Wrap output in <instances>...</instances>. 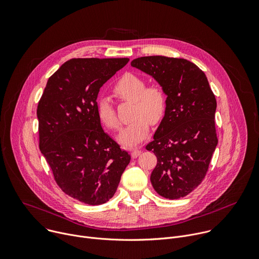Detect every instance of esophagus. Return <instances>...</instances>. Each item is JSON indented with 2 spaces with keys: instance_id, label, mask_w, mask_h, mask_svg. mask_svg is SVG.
Here are the masks:
<instances>
[{
  "instance_id": "obj_1",
  "label": "esophagus",
  "mask_w": 259,
  "mask_h": 259,
  "mask_svg": "<svg viewBox=\"0 0 259 259\" xmlns=\"http://www.w3.org/2000/svg\"><path fill=\"white\" fill-rule=\"evenodd\" d=\"M140 154H141V150H138V149H135L131 152V155H132L133 158H137Z\"/></svg>"
}]
</instances>
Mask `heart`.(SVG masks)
I'll use <instances>...</instances> for the list:
<instances>
[{"instance_id": "heart-1", "label": "heart", "mask_w": 259, "mask_h": 259, "mask_svg": "<svg viewBox=\"0 0 259 259\" xmlns=\"http://www.w3.org/2000/svg\"><path fill=\"white\" fill-rule=\"evenodd\" d=\"M114 95L121 101L132 103L130 117L133 120L117 135L124 147H135L149 135L150 122L158 123L166 111V95L159 85L146 87V81L135 73L123 74L114 84ZM97 112L100 121L110 130L119 127L112 102L107 97L98 101Z\"/></svg>"}]
</instances>
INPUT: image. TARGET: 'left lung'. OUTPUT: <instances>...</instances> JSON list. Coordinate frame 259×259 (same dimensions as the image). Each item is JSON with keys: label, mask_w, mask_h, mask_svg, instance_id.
<instances>
[{"label": "left lung", "mask_w": 259, "mask_h": 259, "mask_svg": "<svg viewBox=\"0 0 259 259\" xmlns=\"http://www.w3.org/2000/svg\"><path fill=\"white\" fill-rule=\"evenodd\" d=\"M131 65L152 76L166 95L165 114L146 146L157 157L151 184L164 198L185 197L205 178L218 145L215 96L205 73L186 59L147 56Z\"/></svg>", "instance_id": "1"}]
</instances>
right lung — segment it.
<instances>
[{
  "mask_svg": "<svg viewBox=\"0 0 259 259\" xmlns=\"http://www.w3.org/2000/svg\"><path fill=\"white\" fill-rule=\"evenodd\" d=\"M128 61L71 59L48 79L38 102L39 150L61 190L85 204L109 201L131 161L97 112L100 88Z\"/></svg>",
  "mask_w": 259,
  "mask_h": 259,
  "instance_id": "right-lung-1",
  "label": "right lung"
}]
</instances>
